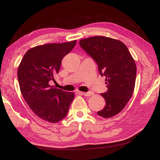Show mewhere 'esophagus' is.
<instances>
[{
  "label": "esophagus",
  "mask_w": 160,
  "mask_h": 160,
  "mask_svg": "<svg viewBox=\"0 0 160 160\" xmlns=\"http://www.w3.org/2000/svg\"><path fill=\"white\" fill-rule=\"evenodd\" d=\"M82 94V95L86 96V97H89V96H91L93 95V92H91V91H90V92H80Z\"/></svg>",
  "instance_id": "esophagus-1"
}]
</instances>
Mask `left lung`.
Here are the masks:
<instances>
[{
	"label": "left lung",
	"mask_w": 160,
	"mask_h": 160,
	"mask_svg": "<svg viewBox=\"0 0 160 160\" xmlns=\"http://www.w3.org/2000/svg\"><path fill=\"white\" fill-rule=\"evenodd\" d=\"M80 46L95 60L100 75L105 77L108 91L101 94L106 105L98 115L110 118L120 113L132 95L137 68L126 45L104 36L80 40Z\"/></svg>",
	"instance_id": "1"
}]
</instances>
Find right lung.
Segmentation results:
<instances>
[{
    "instance_id": "add662e5",
    "label": "right lung",
    "mask_w": 160,
    "mask_h": 160,
    "mask_svg": "<svg viewBox=\"0 0 160 160\" xmlns=\"http://www.w3.org/2000/svg\"><path fill=\"white\" fill-rule=\"evenodd\" d=\"M77 40L38 45L28 50L18 70L20 89L25 102L38 117L55 123L67 115L75 95L49 85L59 72L62 58Z\"/></svg>"
}]
</instances>
